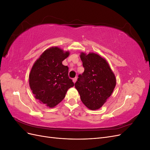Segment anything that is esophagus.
Listing matches in <instances>:
<instances>
[{
  "label": "esophagus",
  "instance_id": "34e87169",
  "mask_svg": "<svg viewBox=\"0 0 150 150\" xmlns=\"http://www.w3.org/2000/svg\"><path fill=\"white\" fill-rule=\"evenodd\" d=\"M76 81H77V78H74L72 79V81H73L74 83H75L76 82Z\"/></svg>",
  "mask_w": 150,
  "mask_h": 150
}]
</instances>
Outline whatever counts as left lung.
<instances>
[{
	"mask_svg": "<svg viewBox=\"0 0 150 150\" xmlns=\"http://www.w3.org/2000/svg\"><path fill=\"white\" fill-rule=\"evenodd\" d=\"M80 57L84 71L78 76L75 88L84 105L96 110L113 92L116 84L115 76L106 60L98 54L81 52Z\"/></svg>",
	"mask_w": 150,
	"mask_h": 150,
	"instance_id": "left-lung-1",
	"label": "left lung"
}]
</instances>
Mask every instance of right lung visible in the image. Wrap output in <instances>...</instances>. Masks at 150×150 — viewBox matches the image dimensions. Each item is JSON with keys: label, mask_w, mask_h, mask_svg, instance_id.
Segmentation results:
<instances>
[{"label": "right lung", "mask_w": 150, "mask_h": 150, "mask_svg": "<svg viewBox=\"0 0 150 150\" xmlns=\"http://www.w3.org/2000/svg\"><path fill=\"white\" fill-rule=\"evenodd\" d=\"M69 55L57 47L46 49L38 59L29 74V86L35 99L54 108L65 98L74 83L68 76L69 68L62 61Z\"/></svg>", "instance_id": "1"}]
</instances>
